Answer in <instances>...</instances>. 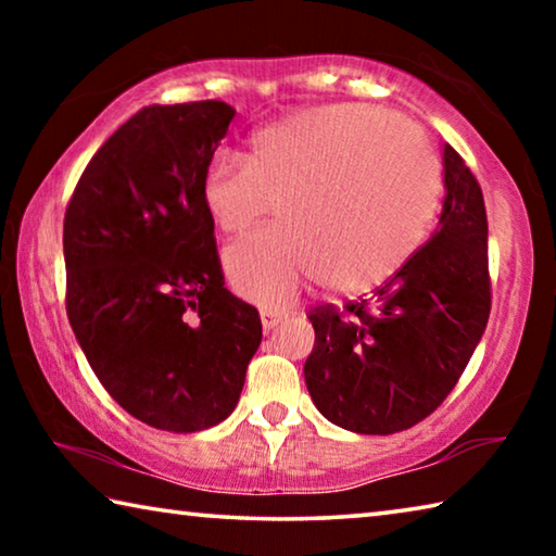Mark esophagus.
<instances>
[{"mask_svg": "<svg viewBox=\"0 0 556 556\" xmlns=\"http://www.w3.org/2000/svg\"><path fill=\"white\" fill-rule=\"evenodd\" d=\"M287 316H289L287 308H262V326H265V331H269V328L287 321Z\"/></svg>", "mask_w": 556, "mask_h": 556, "instance_id": "esophagus-1", "label": "esophagus"}]
</instances>
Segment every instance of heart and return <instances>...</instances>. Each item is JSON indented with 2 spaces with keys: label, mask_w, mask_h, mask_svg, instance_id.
Instances as JSON below:
<instances>
[{
  "label": "heart",
  "mask_w": 556,
  "mask_h": 556,
  "mask_svg": "<svg viewBox=\"0 0 556 556\" xmlns=\"http://www.w3.org/2000/svg\"><path fill=\"white\" fill-rule=\"evenodd\" d=\"M427 139L388 110L341 102L299 110L250 137L242 159L205 168L201 199L223 235L271 213L281 225L225 250L242 296L285 304L308 281L341 294L380 287L425 242L439 203Z\"/></svg>",
  "instance_id": "1"
}]
</instances>
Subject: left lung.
Segmentation results:
<instances>
[{"label": "left lung", "mask_w": 556, "mask_h": 556, "mask_svg": "<svg viewBox=\"0 0 556 556\" xmlns=\"http://www.w3.org/2000/svg\"><path fill=\"white\" fill-rule=\"evenodd\" d=\"M439 228L370 299L308 312L316 331L304 378L318 412L357 434L427 419L473 355L491 316L483 191L444 144Z\"/></svg>", "instance_id": "1"}]
</instances>
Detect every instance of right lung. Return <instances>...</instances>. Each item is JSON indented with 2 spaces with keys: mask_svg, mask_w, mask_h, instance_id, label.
I'll use <instances>...</instances> for the list:
<instances>
[{
  "mask_svg": "<svg viewBox=\"0 0 556 556\" xmlns=\"http://www.w3.org/2000/svg\"><path fill=\"white\" fill-rule=\"evenodd\" d=\"M235 110L149 105L102 144L63 220L65 312L122 409L176 434L240 400L262 341L257 308L225 289L201 184Z\"/></svg>",
  "mask_w": 556,
  "mask_h": 556,
  "instance_id": "1",
  "label": "right lung"
}]
</instances>
